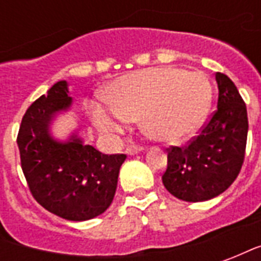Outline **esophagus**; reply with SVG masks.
Instances as JSON below:
<instances>
[{
    "label": "esophagus",
    "instance_id": "34e87169",
    "mask_svg": "<svg viewBox=\"0 0 261 261\" xmlns=\"http://www.w3.org/2000/svg\"><path fill=\"white\" fill-rule=\"evenodd\" d=\"M144 151V148L142 147H136V145H130V147L125 148V153L127 155H137V153H140Z\"/></svg>",
    "mask_w": 261,
    "mask_h": 261
}]
</instances>
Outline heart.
I'll return each mask as SVG.
<instances>
[{
    "label": "heart",
    "mask_w": 261,
    "mask_h": 261,
    "mask_svg": "<svg viewBox=\"0 0 261 261\" xmlns=\"http://www.w3.org/2000/svg\"><path fill=\"white\" fill-rule=\"evenodd\" d=\"M108 99L110 106H91L92 120L100 131L117 134L131 120L140 119L148 137L179 144L201 127L210 109L211 85L201 72L158 67L113 81Z\"/></svg>",
    "instance_id": "obj_1"
}]
</instances>
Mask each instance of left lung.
I'll return each mask as SVG.
<instances>
[{
	"instance_id": "1",
	"label": "left lung",
	"mask_w": 261,
	"mask_h": 261,
	"mask_svg": "<svg viewBox=\"0 0 261 261\" xmlns=\"http://www.w3.org/2000/svg\"><path fill=\"white\" fill-rule=\"evenodd\" d=\"M215 81L218 103L211 120L187 147L168 149L162 181L183 201H207L224 193L238 177L245 158L246 105L226 75L217 72Z\"/></svg>"
}]
</instances>
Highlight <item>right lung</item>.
I'll return each mask as SVG.
<instances>
[{
  "label": "right lung",
  "mask_w": 261,
  "mask_h": 261,
  "mask_svg": "<svg viewBox=\"0 0 261 261\" xmlns=\"http://www.w3.org/2000/svg\"><path fill=\"white\" fill-rule=\"evenodd\" d=\"M68 82L59 81L26 110L18 134L20 165L36 201L60 218L88 221L113 201L125 155H105L76 133L67 140L51 134L59 114L72 106Z\"/></svg>",
  "instance_id": "right-lung-1"
}]
</instances>
